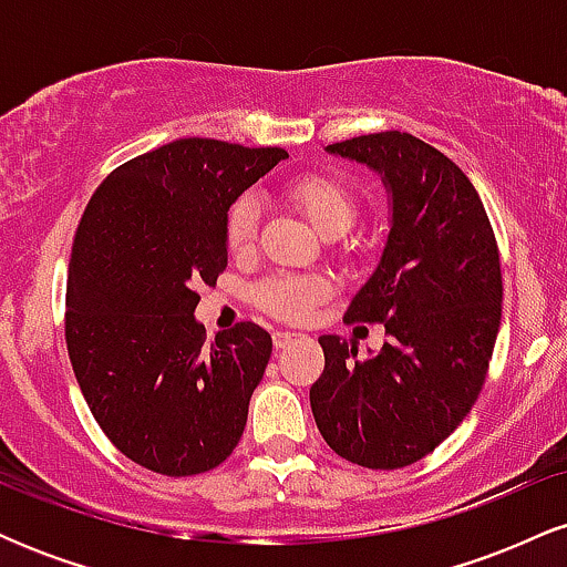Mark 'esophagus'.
Here are the masks:
<instances>
[{
  "label": "esophagus",
  "instance_id": "34e87169",
  "mask_svg": "<svg viewBox=\"0 0 567 567\" xmlns=\"http://www.w3.org/2000/svg\"><path fill=\"white\" fill-rule=\"evenodd\" d=\"M298 338H301L298 333H288V330H277V333H275V347L277 349H288L292 341H298Z\"/></svg>",
  "mask_w": 567,
  "mask_h": 567
}]
</instances>
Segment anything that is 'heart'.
I'll return each mask as SVG.
<instances>
[{
  "mask_svg": "<svg viewBox=\"0 0 567 567\" xmlns=\"http://www.w3.org/2000/svg\"><path fill=\"white\" fill-rule=\"evenodd\" d=\"M288 199L306 220L315 226L322 237H343L354 226L357 194L351 192L347 181L330 173H303L292 178L288 188ZM258 224H261V202L252 194H245L231 202L226 213V245L231 252H247L258 237ZM330 292V285L317 275H290L271 277L256 288V303L271 317L279 320L298 322L309 317V311Z\"/></svg>",
  "mask_w": 567,
  "mask_h": 567,
  "instance_id": "b5f03b06",
  "label": "heart"
}]
</instances>
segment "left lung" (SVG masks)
Instances as JSON below:
<instances>
[{"instance_id":"obj_1","label":"left lung","mask_w":567,"mask_h":567,"mask_svg":"<svg viewBox=\"0 0 567 567\" xmlns=\"http://www.w3.org/2000/svg\"><path fill=\"white\" fill-rule=\"evenodd\" d=\"M328 152L379 173L392 197L381 261L347 309V322H383L386 341L360 360L354 341L322 336L311 413L341 458L402 470L451 437L485 383L504 298L496 234L464 171L415 135Z\"/></svg>"}]
</instances>
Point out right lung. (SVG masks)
Segmentation results:
<instances>
[{
  "mask_svg": "<svg viewBox=\"0 0 567 567\" xmlns=\"http://www.w3.org/2000/svg\"><path fill=\"white\" fill-rule=\"evenodd\" d=\"M285 148L181 138L106 175L76 226L66 347L97 426L167 477L216 470L247 424L271 336L239 322L205 341L199 285L229 261L226 213Z\"/></svg>",
  "mask_w": 567,
  "mask_h": 567,
  "instance_id": "add662e5",
  "label": "right lung"
}]
</instances>
